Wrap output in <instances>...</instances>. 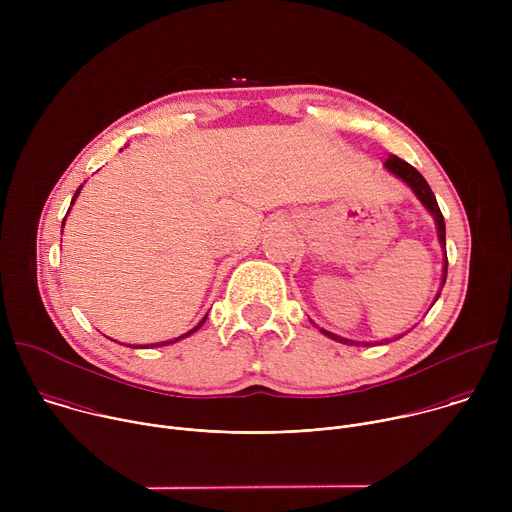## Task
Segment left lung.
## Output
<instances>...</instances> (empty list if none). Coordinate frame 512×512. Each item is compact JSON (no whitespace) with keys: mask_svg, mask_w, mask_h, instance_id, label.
Returning a JSON list of instances; mask_svg holds the SVG:
<instances>
[{"mask_svg":"<svg viewBox=\"0 0 512 512\" xmlns=\"http://www.w3.org/2000/svg\"><path fill=\"white\" fill-rule=\"evenodd\" d=\"M385 168L393 174V176H397L401 182H405L409 188H411V192L417 196V200L423 204V208L431 214V218H433V223H435V229H437V241H440V247L444 249V265H442V281H440V289H437V294H435V298H433V304L437 302V298H440V294H442V289H444V283H446V277H448V255H446V223H444V214H442V210H440V206H437V200H435V196H433V192H431V188H429V184L425 182V178L411 166V164H407V162H403L401 158H397V156H389L387 158V162H385ZM431 304V306H433ZM320 328V326H318ZM320 332L324 334V336H328V338H332V340H336V342H342V344H354V346H360V344H364V346H373V344H379V342H356V340H350V338H342V336H338V334H334V332H328V330H324V328H320ZM407 334V332H405ZM405 334H399V336H395V340L397 338H401V336H405ZM383 342H391L389 338L387 340H383ZM381 342V344H383Z\"/></svg>","mask_w":512,"mask_h":512,"instance_id":"left-lung-1","label":"left lung"}]
</instances>
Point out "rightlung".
<instances>
[{"instance_id":"obj_1","label":"right lung","mask_w":512,"mask_h":512,"mask_svg":"<svg viewBox=\"0 0 512 512\" xmlns=\"http://www.w3.org/2000/svg\"><path fill=\"white\" fill-rule=\"evenodd\" d=\"M81 188H83V186H79V190H77V192H75V196H72V200H70V206H72V204H75V200H77V196H79V194H81ZM68 210H70V208H68ZM64 223H66V216H64V221H62V227H64ZM206 318H208V314H206V316H204V318H202V320H200V322H198V324H196V326H194V328H192V330H188V332H186V334H182V336H178V338H174V340H166V342H156V344H145V346H141V344H139V346H133V344H127V346H131V348H150V346H152V348H154V346H168V344H174V342H178V340H182V338H186V336H190V334H194V332H196V330H198V328H200V326H202V324H204V322H206ZM113 342H117V340H113Z\"/></svg>"}]
</instances>
